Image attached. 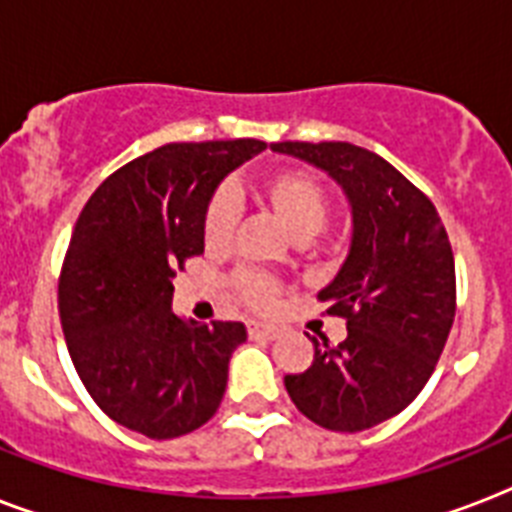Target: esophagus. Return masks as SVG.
<instances>
[{"instance_id":"esophagus-1","label":"esophagus","mask_w":512,"mask_h":512,"mask_svg":"<svg viewBox=\"0 0 512 512\" xmlns=\"http://www.w3.org/2000/svg\"><path fill=\"white\" fill-rule=\"evenodd\" d=\"M282 329L274 327V324H264V322H248V335L251 337H261V340H274V337H280Z\"/></svg>"}]
</instances>
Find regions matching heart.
I'll list each match as a JSON object with an SVG mask.
<instances>
[{
  "mask_svg": "<svg viewBox=\"0 0 512 512\" xmlns=\"http://www.w3.org/2000/svg\"><path fill=\"white\" fill-rule=\"evenodd\" d=\"M253 193L274 217L280 219L290 235L308 238L314 235L327 219V190L314 175L293 167L266 172L253 185ZM232 227H235V198L227 190H219L211 196L204 211V243L209 248H222L230 243ZM238 290L251 306H272L277 285L259 272H246L238 277Z\"/></svg>",
  "mask_w": 512,
  "mask_h": 512,
  "instance_id": "1",
  "label": "heart"
}]
</instances>
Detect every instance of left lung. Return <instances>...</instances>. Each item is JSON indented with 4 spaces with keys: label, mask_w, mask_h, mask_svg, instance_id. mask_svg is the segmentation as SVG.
Masks as SVG:
<instances>
[{
    "label": "left lung",
    "mask_w": 512,
    "mask_h": 512,
    "mask_svg": "<svg viewBox=\"0 0 512 512\" xmlns=\"http://www.w3.org/2000/svg\"><path fill=\"white\" fill-rule=\"evenodd\" d=\"M314 164L350 204L348 256L319 298L342 316L340 345L314 337V363L287 374L295 408L332 432L398 416L432 377L455 319V261L437 209L390 162L345 141L269 146Z\"/></svg>",
    "instance_id": "left-lung-1"
}]
</instances>
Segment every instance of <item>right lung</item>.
I'll list each match as a JSON object with an SVG mask.
<instances>
[{
	"label": "right lung",
	"instance_id": "add662e5",
	"mask_svg": "<svg viewBox=\"0 0 512 512\" xmlns=\"http://www.w3.org/2000/svg\"><path fill=\"white\" fill-rule=\"evenodd\" d=\"M266 143H167L109 175L75 222L59 274V319L88 395L151 439L204 426L227 387L246 324L172 311V277L204 253V211L219 183Z\"/></svg>",
	"mask_w": 512,
	"mask_h": 512
}]
</instances>
